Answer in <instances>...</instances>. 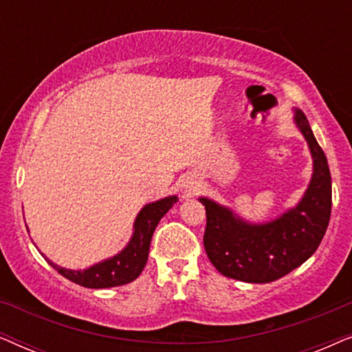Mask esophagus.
Here are the masks:
<instances>
[{
  "label": "esophagus",
  "mask_w": 352,
  "mask_h": 352,
  "mask_svg": "<svg viewBox=\"0 0 352 352\" xmlns=\"http://www.w3.org/2000/svg\"><path fill=\"white\" fill-rule=\"evenodd\" d=\"M184 190H186L187 195L195 194V192L199 190V182L194 181V179H187V181L184 182Z\"/></svg>",
  "instance_id": "obj_1"
}]
</instances>
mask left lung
I'll return each mask as SVG.
<instances>
[{
  "mask_svg": "<svg viewBox=\"0 0 352 352\" xmlns=\"http://www.w3.org/2000/svg\"><path fill=\"white\" fill-rule=\"evenodd\" d=\"M295 110V124L312 157V176L301 200L278 218L250 223L218 201L200 197L205 205V252L226 277L248 283L277 280L307 261L329 228L331 176L324 151L317 144L306 115Z\"/></svg>",
  "mask_w": 352,
  "mask_h": 352,
  "instance_id": "obj_1",
  "label": "left lung"
}]
</instances>
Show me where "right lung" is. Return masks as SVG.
Segmentation results:
<instances>
[{
	"instance_id": "right-lung-1",
	"label": "right lung",
	"mask_w": 352,
	"mask_h": 352,
	"mask_svg": "<svg viewBox=\"0 0 352 352\" xmlns=\"http://www.w3.org/2000/svg\"><path fill=\"white\" fill-rule=\"evenodd\" d=\"M177 201L176 195L165 197L152 204H147L139 211L133 226V235L129 239L126 247L112 258L104 259V261L96 263L86 269H65L50 261L45 254L46 261L56 269L60 276L69 280L78 283L86 288H110L124 285V283L133 282L139 277L146 266L148 258V248H151V240L153 230L160 223L173 205Z\"/></svg>"
}]
</instances>
